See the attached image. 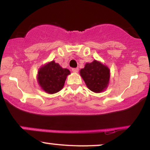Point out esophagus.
I'll use <instances>...</instances> for the list:
<instances>
[{
	"label": "esophagus",
	"instance_id": "esophagus-1",
	"mask_svg": "<svg viewBox=\"0 0 150 150\" xmlns=\"http://www.w3.org/2000/svg\"><path fill=\"white\" fill-rule=\"evenodd\" d=\"M72 71L73 72V73H78V71H79V69L78 68H73V69H72Z\"/></svg>",
	"mask_w": 150,
	"mask_h": 150
}]
</instances>
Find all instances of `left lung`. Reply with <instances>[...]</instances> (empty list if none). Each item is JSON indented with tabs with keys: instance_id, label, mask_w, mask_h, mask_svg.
Here are the masks:
<instances>
[{
	"instance_id": "1",
	"label": "left lung",
	"mask_w": 150,
	"mask_h": 150,
	"mask_svg": "<svg viewBox=\"0 0 150 150\" xmlns=\"http://www.w3.org/2000/svg\"><path fill=\"white\" fill-rule=\"evenodd\" d=\"M80 75L87 87L93 92H104L109 84L110 69L97 60L86 63L85 68L80 70Z\"/></svg>"
}]
</instances>
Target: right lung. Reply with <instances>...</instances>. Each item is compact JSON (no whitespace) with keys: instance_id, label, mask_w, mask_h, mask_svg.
I'll list each match as a JSON object with an SVG mask.
<instances>
[{"instance_id":"1","label":"right lung","mask_w":150,"mask_h":150,"mask_svg":"<svg viewBox=\"0 0 150 150\" xmlns=\"http://www.w3.org/2000/svg\"><path fill=\"white\" fill-rule=\"evenodd\" d=\"M70 70L63 68L58 63L52 61L39 68L37 73V82L42 90L52 94L63 88Z\"/></svg>"}]
</instances>
